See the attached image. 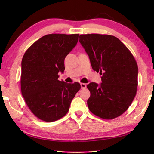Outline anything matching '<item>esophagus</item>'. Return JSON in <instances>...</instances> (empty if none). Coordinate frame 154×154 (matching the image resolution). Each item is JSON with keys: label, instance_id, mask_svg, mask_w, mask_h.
<instances>
[{"label": "esophagus", "instance_id": "34e87169", "mask_svg": "<svg viewBox=\"0 0 154 154\" xmlns=\"http://www.w3.org/2000/svg\"><path fill=\"white\" fill-rule=\"evenodd\" d=\"M80 85H81L82 88H85L86 86H87L85 83H80Z\"/></svg>", "mask_w": 154, "mask_h": 154}]
</instances>
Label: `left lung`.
<instances>
[{"instance_id":"left-lung-1","label":"left lung","mask_w":154,"mask_h":154,"mask_svg":"<svg viewBox=\"0 0 154 154\" xmlns=\"http://www.w3.org/2000/svg\"><path fill=\"white\" fill-rule=\"evenodd\" d=\"M79 41L89 57L92 69L102 75L100 85H87L92 114L105 119L123 114L136 95L138 67L134 56L118 38L109 35H81Z\"/></svg>"}]
</instances>
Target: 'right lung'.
<instances>
[{
	"instance_id": "add662e5",
	"label": "right lung",
	"mask_w": 154,
	"mask_h": 154,
	"mask_svg": "<svg viewBox=\"0 0 154 154\" xmlns=\"http://www.w3.org/2000/svg\"><path fill=\"white\" fill-rule=\"evenodd\" d=\"M79 34H49L27 49L21 63V92L36 117L53 122L66 115L80 84L59 81L64 60L75 47Z\"/></svg>"
}]
</instances>
